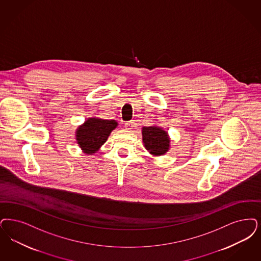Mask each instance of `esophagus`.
Masks as SVG:
<instances>
[{
	"mask_svg": "<svg viewBox=\"0 0 261 261\" xmlns=\"http://www.w3.org/2000/svg\"><path fill=\"white\" fill-rule=\"evenodd\" d=\"M125 128L127 130H131V129H133V127L135 125V123H134V121L133 120H130V121H127L125 122Z\"/></svg>",
	"mask_w": 261,
	"mask_h": 261,
	"instance_id": "1",
	"label": "esophagus"
}]
</instances>
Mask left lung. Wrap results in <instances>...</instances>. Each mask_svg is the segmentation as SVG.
Returning <instances> with one entry per match:
<instances>
[{
    "label": "left lung",
    "instance_id": "left-lung-1",
    "mask_svg": "<svg viewBox=\"0 0 261 261\" xmlns=\"http://www.w3.org/2000/svg\"><path fill=\"white\" fill-rule=\"evenodd\" d=\"M143 142L146 149L153 155H162L169 149L170 140L167 132L157 126L144 127Z\"/></svg>",
    "mask_w": 261,
    "mask_h": 261
}]
</instances>
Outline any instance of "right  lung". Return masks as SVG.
I'll use <instances>...</instances> for the list:
<instances>
[{"label": "right lung", "mask_w": 261, "mask_h": 261, "mask_svg": "<svg viewBox=\"0 0 261 261\" xmlns=\"http://www.w3.org/2000/svg\"><path fill=\"white\" fill-rule=\"evenodd\" d=\"M117 126L115 120L89 118L76 130V141L85 153H95Z\"/></svg>", "instance_id": "1"}]
</instances>
